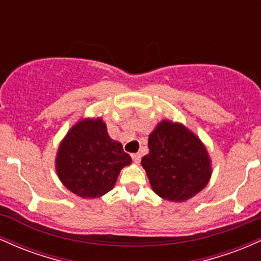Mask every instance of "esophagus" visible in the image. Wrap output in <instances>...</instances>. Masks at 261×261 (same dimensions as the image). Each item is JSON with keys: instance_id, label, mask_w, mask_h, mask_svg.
I'll return each mask as SVG.
<instances>
[{"instance_id": "1", "label": "esophagus", "mask_w": 261, "mask_h": 261, "mask_svg": "<svg viewBox=\"0 0 261 261\" xmlns=\"http://www.w3.org/2000/svg\"><path fill=\"white\" fill-rule=\"evenodd\" d=\"M131 157H133V160L136 162V163H139L141 161V153H139V152H137V153H133L131 154Z\"/></svg>"}]
</instances>
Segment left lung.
Segmentation results:
<instances>
[{"label": "left lung", "instance_id": "8db88e82", "mask_svg": "<svg viewBox=\"0 0 261 261\" xmlns=\"http://www.w3.org/2000/svg\"><path fill=\"white\" fill-rule=\"evenodd\" d=\"M142 157L151 187L170 201H185L201 191L211 176L206 148L181 124L162 121L148 137Z\"/></svg>", "mask_w": 261, "mask_h": 261}]
</instances>
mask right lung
<instances>
[{
    "mask_svg": "<svg viewBox=\"0 0 261 261\" xmlns=\"http://www.w3.org/2000/svg\"><path fill=\"white\" fill-rule=\"evenodd\" d=\"M130 163L131 157L121 143L110 139L106 124L100 119H86L60 145L56 170L68 190L94 199L112 190L120 169Z\"/></svg>",
    "mask_w": 261,
    "mask_h": 261,
    "instance_id": "obj_1",
    "label": "right lung"
}]
</instances>
